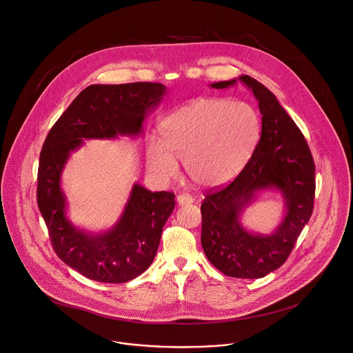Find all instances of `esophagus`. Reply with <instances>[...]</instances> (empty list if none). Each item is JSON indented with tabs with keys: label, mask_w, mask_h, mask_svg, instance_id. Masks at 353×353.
Returning <instances> with one entry per match:
<instances>
[{
	"label": "esophagus",
	"mask_w": 353,
	"mask_h": 353,
	"mask_svg": "<svg viewBox=\"0 0 353 353\" xmlns=\"http://www.w3.org/2000/svg\"><path fill=\"white\" fill-rule=\"evenodd\" d=\"M194 202V198L190 194H181L177 196V203L179 205H190Z\"/></svg>",
	"instance_id": "1"
}]
</instances>
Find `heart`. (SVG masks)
<instances>
[{
	"instance_id": "obj_1",
	"label": "heart",
	"mask_w": 353,
	"mask_h": 353,
	"mask_svg": "<svg viewBox=\"0 0 353 353\" xmlns=\"http://www.w3.org/2000/svg\"><path fill=\"white\" fill-rule=\"evenodd\" d=\"M162 143L151 141L147 163L162 179L177 174L183 161L190 179L199 185H219L235 177L252 158L261 119L248 101L205 97L170 115L159 126Z\"/></svg>"
}]
</instances>
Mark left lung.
<instances>
[{"mask_svg":"<svg viewBox=\"0 0 353 353\" xmlns=\"http://www.w3.org/2000/svg\"><path fill=\"white\" fill-rule=\"evenodd\" d=\"M259 100L261 137L242 172L225 187L212 188L201 206L202 248L224 275L242 279L264 278L290 256L314 212L315 163L307 140L275 94L249 75H241ZM236 79L212 83L224 89ZM278 189L287 214L271 236L250 234L239 216L259 190Z\"/></svg>","mask_w":353,"mask_h":353,"instance_id":"8db88e82","label":"left lung"}]
</instances>
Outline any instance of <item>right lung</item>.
Returning a JSON list of instances; mask_svg holds the SVG:
<instances>
[{"mask_svg": "<svg viewBox=\"0 0 353 353\" xmlns=\"http://www.w3.org/2000/svg\"><path fill=\"white\" fill-rule=\"evenodd\" d=\"M165 93L166 86L157 82L90 85L72 100L43 141L37 177L38 209L57 257L92 281L125 283L151 265L162 228L174 209V194L151 192L134 184L117 224L104 234H90L65 217L63 168L83 139L139 136L147 112Z\"/></svg>", "mask_w": 353, "mask_h": 353, "instance_id": "right-lung-1", "label": "right lung"}]
</instances>
